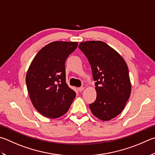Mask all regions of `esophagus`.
Masks as SVG:
<instances>
[{
	"label": "esophagus",
	"mask_w": 155,
	"mask_h": 155,
	"mask_svg": "<svg viewBox=\"0 0 155 155\" xmlns=\"http://www.w3.org/2000/svg\"><path fill=\"white\" fill-rule=\"evenodd\" d=\"M84 89H85V88H84V87H79V88H78V90L79 91H83Z\"/></svg>",
	"instance_id": "1"
}]
</instances>
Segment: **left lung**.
I'll return each instance as SVG.
<instances>
[{"mask_svg": "<svg viewBox=\"0 0 155 155\" xmlns=\"http://www.w3.org/2000/svg\"><path fill=\"white\" fill-rule=\"evenodd\" d=\"M78 47L88 59L95 81L96 100L89 104L90 110L97 119L108 121L123 110L131 95L127 65L122 56L104 42H82Z\"/></svg>", "mask_w": 155, "mask_h": 155, "instance_id": "left-lung-1", "label": "left lung"}]
</instances>
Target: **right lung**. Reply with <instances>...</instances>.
I'll return each mask as SVG.
<instances>
[{"mask_svg":"<svg viewBox=\"0 0 155 155\" xmlns=\"http://www.w3.org/2000/svg\"><path fill=\"white\" fill-rule=\"evenodd\" d=\"M78 42L54 41L43 47L31 62L26 82L34 107L43 116L57 119L65 114L76 96L66 83L65 62Z\"/></svg>","mask_w":155,"mask_h":155,"instance_id":"add662e5","label":"right lung"}]
</instances>
